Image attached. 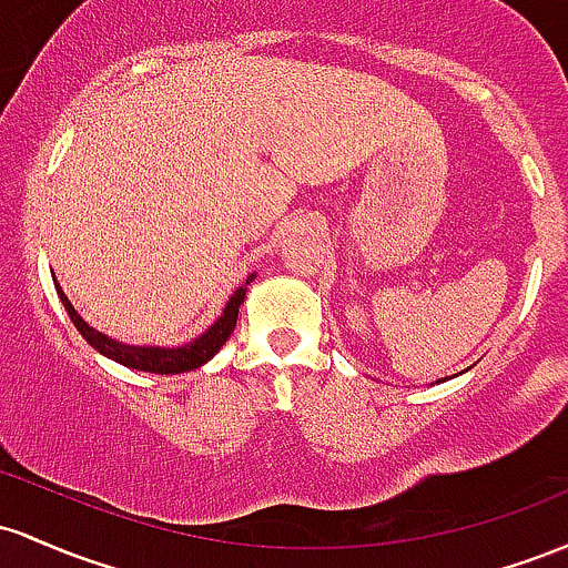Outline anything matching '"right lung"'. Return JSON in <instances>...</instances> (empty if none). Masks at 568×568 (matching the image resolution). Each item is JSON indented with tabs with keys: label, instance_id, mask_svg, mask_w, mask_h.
I'll list each match as a JSON object with an SVG mask.
<instances>
[{
	"label": "right lung",
	"instance_id": "1",
	"mask_svg": "<svg viewBox=\"0 0 568 568\" xmlns=\"http://www.w3.org/2000/svg\"><path fill=\"white\" fill-rule=\"evenodd\" d=\"M252 278H254V273H252V276H246V282L233 292V297L227 301L225 311H222V316L216 318V322L206 329V333L195 337V341L184 343V346H174V348L129 346V343L112 341V337H106L104 333H99V329H93L91 324H88L85 318H82L78 311H74V305L69 303L67 295H63L61 286L55 284V278H53V284H55V292H59L63 308H67L69 318H72V324L78 327V333L85 337L88 343H91L95 352L110 356V359L120 362V365H125V367L144 369V373H158V375H174V373H187V369L206 365V362L212 359L216 352H220L222 343H225L233 333L235 318H239V308H241V303H244L246 290H250Z\"/></svg>",
	"mask_w": 568,
	"mask_h": 568
}]
</instances>
